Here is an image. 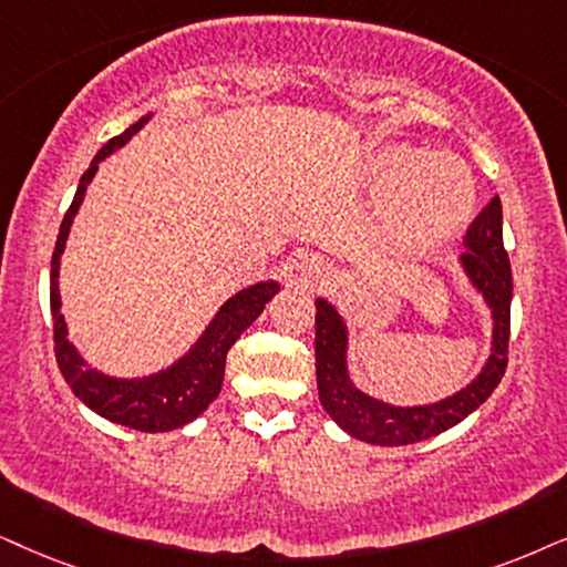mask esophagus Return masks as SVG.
<instances>
[{
  "label": "esophagus",
  "mask_w": 567,
  "mask_h": 567,
  "mask_svg": "<svg viewBox=\"0 0 567 567\" xmlns=\"http://www.w3.org/2000/svg\"><path fill=\"white\" fill-rule=\"evenodd\" d=\"M296 269L308 279H317V282H321V285H329V267L319 259V256L300 254L296 261Z\"/></svg>",
  "instance_id": "esophagus-1"
}]
</instances>
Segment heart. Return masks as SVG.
Masks as SVG:
<instances>
[{
	"mask_svg": "<svg viewBox=\"0 0 567 567\" xmlns=\"http://www.w3.org/2000/svg\"><path fill=\"white\" fill-rule=\"evenodd\" d=\"M369 183L386 193L384 230L403 250H432L468 225L476 181L453 154H424L405 143H384L367 162Z\"/></svg>",
	"mask_w": 567,
	"mask_h": 567,
	"instance_id": "heart-1",
	"label": "heart"
}]
</instances>
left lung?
Instances as JSON below:
<instances>
[{"label": "left lung", "instance_id": "left-lung-1", "mask_svg": "<svg viewBox=\"0 0 567 567\" xmlns=\"http://www.w3.org/2000/svg\"><path fill=\"white\" fill-rule=\"evenodd\" d=\"M468 285L482 296L492 317L489 355L468 384L453 395L424 405H395L363 392L348 367L350 327L327 298H317V384L321 408L342 432L355 440L398 447L424 442L471 415L505 374L507 340H511L513 275L503 246V204H492L478 214L463 238V254L455 259Z\"/></svg>", "mask_w": 567, "mask_h": 567}]
</instances>
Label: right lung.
<instances>
[{
  "label": "right lung",
  "mask_w": 567,
  "mask_h": 567,
  "mask_svg": "<svg viewBox=\"0 0 567 567\" xmlns=\"http://www.w3.org/2000/svg\"><path fill=\"white\" fill-rule=\"evenodd\" d=\"M156 114V110L146 112L143 117L127 127L125 133L114 135L106 141L99 154L91 159V167L83 172L78 183L75 198L64 214L60 235L52 256V275H49V303H52V321H54V353L64 382L70 390L112 424L135 429V432H172L190 421H196L200 413L217 400L225 379V361L227 350L235 346V340L261 317L264 306L277 296L282 285L277 279H261V282L248 285L227 298L217 308L209 324L198 334V340L185 350L181 358L164 367L154 374L146 377H112L106 371L96 369L91 361H85L75 342L68 337V321L62 313V296H60V267L62 254L68 248L70 227H73L75 214L81 212L93 175L99 172L106 156H112L117 148H123L143 125Z\"/></svg>",
  "instance_id": "obj_1"
}]
</instances>
